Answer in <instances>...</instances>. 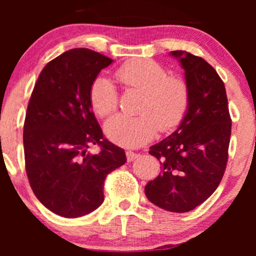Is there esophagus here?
I'll return each instance as SVG.
<instances>
[{"label": "esophagus", "instance_id": "34e87169", "mask_svg": "<svg viewBox=\"0 0 256 256\" xmlns=\"http://www.w3.org/2000/svg\"><path fill=\"white\" fill-rule=\"evenodd\" d=\"M138 156H140V154H137V152H134L131 150L126 152V158H128V161L136 160V158H138Z\"/></svg>", "mask_w": 256, "mask_h": 256}]
</instances>
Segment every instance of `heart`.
<instances>
[{"label": "heart", "instance_id": "b5f03b06", "mask_svg": "<svg viewBox=\"0 0 256 256\" xmlns=\"http://www.w3.org/2000/svg\"><path fill=\"white\" fill-rule=\"evenodd\" d=\"M126 88L143 92L138 114L113 116L106 122L104 134L110 142L124 148H138L150 142L156 130L171 132L183 122L190 104V91L182 78L168 77L165 67L152 60L128 61L116 72ZM92 110L98 116H110L118 106V92L110 79L98 77L89 91Z\"/></svg>", "mask_w": 256, "mask_h": 256}]
</instances>
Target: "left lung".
I'll return each mask as SVG.
<instances>
[{
  "mask_svg": "<svg viewBox=\"0 0 256 256\" xmlns=\"http://www.w3.org/2000/svg\"><path fill=\"white\" fill-rule=\"evenodd\" d=\"M184 70L190 104L173 134L150 146L162 171L146 185L152 204L168 212L192 210L216 192L224 176L231 136L225 85L202 58L171 52Z\"/></svg>",
  "mask_w": 256,
  "mask_h": 256,
  "instance_id": "1",
  "label": "left lung"
}]
</instances>
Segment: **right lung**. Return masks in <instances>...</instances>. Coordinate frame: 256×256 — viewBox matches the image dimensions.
Segmentation results:
<instances>
[{
	"mask_svg": "<svg viewBox=\"0 0 256 256\" xmlns=\"http://www.w3.org/2000/svg\"><path fill=\"white\" fill-rule=\"evenodd\" d=\"M113 60L77 48L55 58L40 72L26 110L25 167L43 206L64 218L89 214L104 202L108 173L126 162L124 149L104 137L89 91ZM92 144L98 154L86 153Z\"/></svg>",
	"mask_w": 256,
	"mask_h": 256,
	"instance_id": "add662e5",
	"label": "right lung"
}]
</instances>
